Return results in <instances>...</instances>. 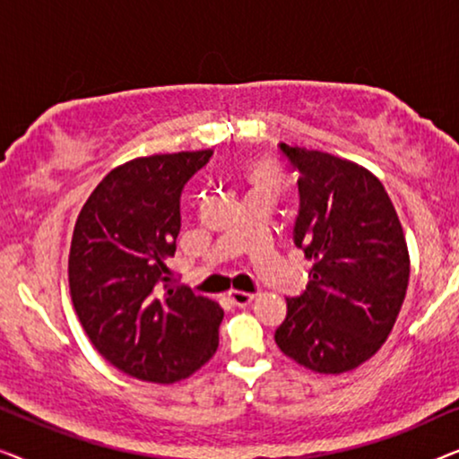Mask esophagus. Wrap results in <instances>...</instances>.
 Segmentation results:
<instances>
[{
  "instance_id": "obj_1",
  "label": "esophagus",
  "mask_w": 459,
  "mask_h": 459,
  "mask_svg": "<svg viewBox=\"0 0 459 459\" xmlns=\"http://www.w3.org/2000/svg\"><path fill=\"white\" fill-rule=\"evenodd\" d=\"M230 299H231V303L238 305V307H247V305L253 303L255 294L242 292V290H230Z\"/></svg>"
}]
</instances>
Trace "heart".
Returning a JSON list of instances; mask_svg holds the SVG:
<instances>
[{"instance_id": "heart-1", "label": "heart", "mask_w": 459, "mask_h": 459, "mask_svg": "<svg viewBox=\"0 0 459 459\" xmlns=\"http://www.w3.org/2000/svg\"><path fill=\"white\" fill-rule=\"evenodd\" d=\"M247 178L250 181V192L255 190H272L280 184V169L273 160H256L255 165L248 167Z\"/></svg>"}]
</instances>
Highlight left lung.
<instances>
[{"mask_svg":"<svg viewBox=\"0 0 459 459\" xmlns=\"http://www.w3.org/2000/svg\"><path fill=\"white\" fill-rule=\"evenodd\" d=\"M299 173L294 244L313 261L309 284L286 299L280 351L319 374L349 372L391 334L410 281V255L385 186L368 169L280 143Z\"/></svg>","mask_w":459,"mask_h":459,"instance_id":"8db88e82","label":"left lung"}]
</instances>
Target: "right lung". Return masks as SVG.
<instances>
[{"label": "right lung", "mask_w": 459, "mask_h": 459, "mask_svg": "<svg viewBox=\"0 0 459 459\" xmlns=\"http://www.w3.org/2000/svg\"><path fill=\"white\" fill-rule=\"evenodd\" d=\"M212 150L154 154L112 169L74 223L68 284L98 353L121 372L171 385L215 355L223 309L175 288L167 259L184 186Z\"/></svg>", "instance_id": "1"}]
</instances>
